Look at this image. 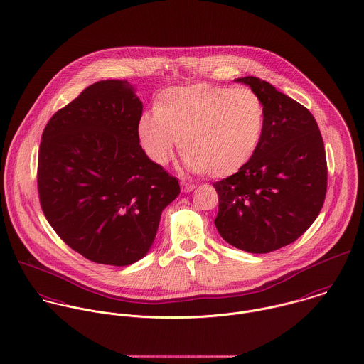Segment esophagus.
<instances>
[{
  "label": "esophagus",
  "instance_id": "obj_1",
  "mask_svg": "<svg viewBox=\"0 0 364 364\" xmlns=\"http://www.w3.org/2000/svg\"><path fill=\"white\" fill-rule=\"evenodd\" d=\"M181 188H182V192H192L196 186L195 183H191V182H181Z\"/></svg>",
  "mask_w": 364,
  "mask_h": 364
}]
</instances>
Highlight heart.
Here are the masks:
<instances>
[{"label":"heart","instance_id":"1","mask_svg":"<svg viewBox=\"0 0 364 364\" xmlns=\"http://www.w3.org/2000/svg\"><path fill=\"white\" fill-rule=\"evenodd\" d=\"M264 122L262 102L251 89L198 83L162 90L136 131L152 162L164 165L179 139L189 169L226 178L252 158Z\"/></svg>","mask_w":364,"mask_h":364}]
</instances>
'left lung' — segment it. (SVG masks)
<instances>
[{
    "label": "left lung",
    "mask_w": 364,
    "mask_h": 364,
    "mask_svg": "<svg viewBox=\"0 0 364 364\" xmlns=\"http://www.w3.org/2000/svg\"><path fill=\"white\" fill-rule=\"evenodd\" d=\"M261 99L265 122L259 145L237 173L213 183L219 235L236 248L264 254L301 237L326 196L323 139L311 112L254 76L236 79Z\"/></svg>",
    "instance_id": "obj_1"
}]
</instances>
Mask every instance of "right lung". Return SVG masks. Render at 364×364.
I'll return each instance as SVG.
<instances>
[{
    "instance_id": "obj_1",
    "label": "right lung",
    "mask_w": 364,
    "mask_h": 364,
    "mask_svg": "<svg viewBox=\"0 0 364 364\" xmlns=\"http://www.w3.org/2000/svg\"><path fill=\"white\" fill-rule=\"evenodd\" d=\"M142 103L127 80L86 87L48 122L38 155V193L49 225L72 250L129 265L152 245L176 178L139 145Z\"/></svg>"
}]
</instances>
